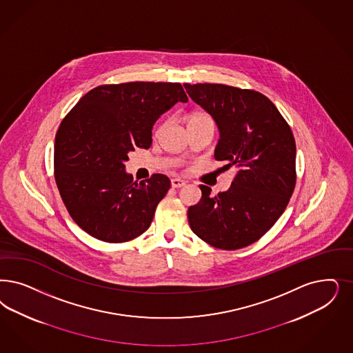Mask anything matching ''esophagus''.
<instances>
[{
	"instance_id": "1",
	"label": "esophagus",
	"mask_w": 353,
	"mask_h": 353,
	"mask_svg": "<svg viewBox=\"0 0 353 353\" xmlns=\"http://www.w3.org/2000/svg\"><path fill=\"white\" fill-rule=\"evenodd\" d=\"M170 183H172L173 188H183V186L186 185V183H185L183 180H181V179H173V180L170 181Z\"/></svg>"
}]
</instances>
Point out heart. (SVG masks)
Masks as SVG:
<instances>
[{
    "mask_svg": "<svg viewBox=\"0 0 353 353\" xmlns=\"http://www.w3.org/2000/svg\"><path fill=\"white\" fill-rule=\"evenodd\" d=\"M203 119H210V117L206 116V114H195V116H193V117L190 119V121H195V120H203Z\"/></svg>",
    "mask_w": 353,
    "mask_h": 353,
    "instance_id": "b5f03b06",
    "label": "heart"
}]
</instances>
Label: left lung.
<instances>
[{
  "label": "left lung",
  "mask_w": 353,
  "mask_h": 353,
  "mask_svg": "<svg viewBox=\"0 0 353 353\" xmlns=\"http://www.w3.org/2000/svg\"><path fill=\"white\" fill-rule=\"evenodd\" d=\"M183 87L218 125L215 159L237 168L227 192L214 196L199 186L202 198L188 210L190 228L215 248L241 249L259 240L290 202L296 183L291 128L261 92L218 83Z\"/></svg>",
  "instance_id": "left-lung-1"
}]
</instances>
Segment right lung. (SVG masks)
<instances>
[{"label": "right lung", "mask_w": 353, "mask_h": 353, "mask_svg": "<svg viewBox=\"0 0 353 353\" xmlns=\"http://www.w3.org/2000/svg\"><path fill=\"white\" fill-rule=\"evenodd\" d=\"M188 97L180 83L129 82L88 91L62 120L54 141V179L74 221L105 243L148 230L170 180L137 183L125 170L135 147L150 148L159 117Z\"/></svg>", "instance_id": "right-lung-1"}]
</instances>
